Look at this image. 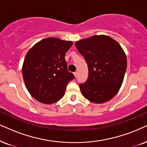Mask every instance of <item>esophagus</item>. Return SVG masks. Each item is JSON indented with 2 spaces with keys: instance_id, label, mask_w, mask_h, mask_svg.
<instances>
[{
  "instance_id": "esophagus-1",
  "label": "esophagus",
  "mask_w": 147,
  "mask_h": 147,
  "mask_svg": "<svg viewBox=\"0 0 147 147\" xmlns=\"http://www.w3.org/2000/svg\"><path fill=\"white\" fill-rule=\"evenodd\" d=\"M74 76H75V77H76V78H77V76H78V74H77V72H74Z\"/></svg>"
}]
</instances>
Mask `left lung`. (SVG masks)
<instances>
[{
  "instance_id": "obj_1",
  "label": "left lung",
  "mask_w": 147,
  "mask_h": 147,
  "mask_svg": "<svg viewBox=\"0 0 147 147\" xmlns=\"http://www.w3.org/2000/svg\"><path fill=\"white\" fill-rule=\"evenodd\" d=\"M88 69L86 81L80 84L86 99L101 104L120 89L127 69L125 54L117 41L106 35H94L76 42Z\"/></svg>"
}]
</instances>
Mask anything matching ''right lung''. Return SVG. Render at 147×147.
I'll return each mask as SVG.
<instances>
[{
  "label": "right lung",
  "mask_w": 147,
  "mask_h": 147,
  "mask_svg": "<svg viewBox=\"0 0 147 147\" xmlns=\"http://www.w3.org/2000/svg\"><path fill=\"white\" fill-rule=\"evenodd\" d=\"M72 41L48 37L36 43L27 52L22 75L30 95L43 104H50L61 99L66 86L75 78L67 69L65 59Z\"/></svg>",
  "instance_id": "1"
}]
</instances>
